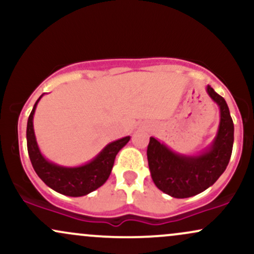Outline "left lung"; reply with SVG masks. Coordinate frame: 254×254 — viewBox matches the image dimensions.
Segmentation results:
<instances>
[{
	"label": "left lung",
	"mask_w": 254,
	"mask_h": 254,
	"mask_svg": "<svg viewBox=\"0 0 254 254\" xmlns=\"http://www.w3.org/2000/svg\"><path fill=\"white\" fill-rule=\"evenodd\" d=\"M206 93L220 109L216 136L197 155H184L150 137L147 156L151 179L159 190L174 198H189L214 185L222 176L232 155L234 124L226 100L210 86Z\"/></svg>",
	"instance_id": "1"
}]
</instances>
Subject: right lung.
<instances>
[{
    "mask_svg": "<svg viewBox=\"0 0 254 254\" xmlns=\"http://www.w3.org/2000/svg\"><path fill=\"white\" fill-rule=\"evenodd\" d=\"M43 95L44 94L40 95L34 104L33 110L28 117L27 130H26L27 150L32 166H33L38 177L49 188L58 193L69 197L86 196L106 183L111 171H112L113 164H115L116 155L130 141V136L111 142L97 156L83 165L66 167V166H61L49 161L38 147L33 127L34 112H36L37 105L43 98Z\"/></svg>",
    "mask_w": 254,
    "mask_h": 254,
    "instance_id": "obj_1",
    "label": "right lung"
}]
</instances>
